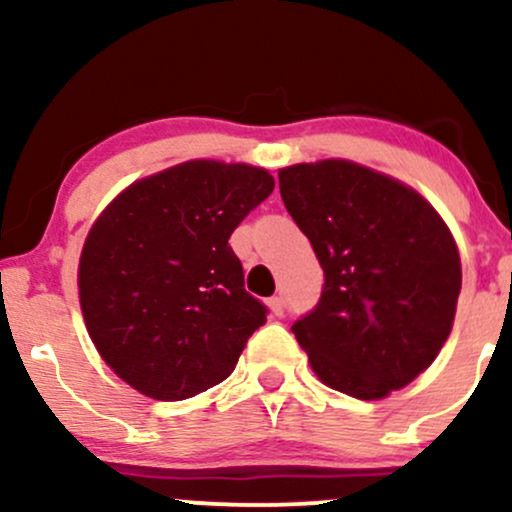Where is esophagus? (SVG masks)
Returning a JSON list of instances; mask_svg holds the SVG:
<instances>
[{
  "label": "esophagus",
  "instance_id": "esophagus-1",
  "mask_svg": "<svg viewBox=\"0 0 512 512\" xmlns=\"http://www.w3.org/2000/svg\"><path fill=\"white\" fill-rule=\"evenodd\" d=\"M267 305H269V308H272V313H274L276 317H281V315H284V298H281V296H274V298H269Z\"/></svg>",
  "mask_w": 512,
  "mask_h": 512
}]
</instances>
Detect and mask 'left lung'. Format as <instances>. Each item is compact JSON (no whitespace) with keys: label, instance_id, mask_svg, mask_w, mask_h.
Segmentation results:
<instances>
[{"label":"left lung","instance_id":"1","mask_svg":"<svg viewBox=\"0 0 512 512\" xmlns=\"http://www.w3.org/2000/svg\"><path fill=\"white\" fill-rule=\"evenodd\" d=\"M284 207L325 284L291 332L325 385L378 399L431 366L455 320L462 267L424 197L351 161L279 170Z\"/></svg>","mask_w":512,"mask_h":512}]
</instances>
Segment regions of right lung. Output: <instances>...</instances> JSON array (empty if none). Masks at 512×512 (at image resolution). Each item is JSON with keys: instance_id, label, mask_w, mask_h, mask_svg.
I'll return each mask as SVG.
<instances>
[{"instance_id": "add662e5", "label": "right lung", "mask_w": 512, "mask_h": 512, "mask_svg": "<svg viewBox=\"0 0 512 512\" xmlns=\"http://www.w3.org/2000/svg\"><path fill=\"white\" fill-rule=\"evenodd\" d=\"M274 178L245 163L187 161L129 185L88 231L79 262L86 330L146 397H195L236 368L267 305L228 245Z\"/></svg>"}]
</instances>
